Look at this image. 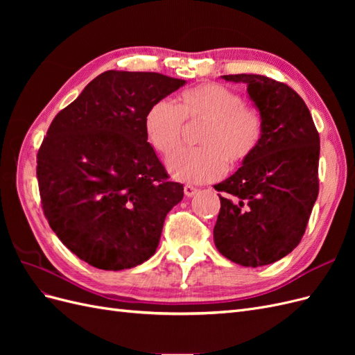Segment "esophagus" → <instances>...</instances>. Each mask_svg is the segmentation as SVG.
<instances>
[{
    "instance_id": "1",
    "label": "esophagus",
    "mask_w": 355,
    "mask_h": 355,
    "mask_svg": "<svg viewBox=\"0 0 355 355\" xmlns=\"http://www.w3.org/2000/svg\"><path fill=\"white\" fill-rule=\"evenodd\" d=\"M197 188L196 187H192V185H185L184 187V192H185V196L187 197H192V196H196L197 194Z\"/></svg>"
}]
</instances>
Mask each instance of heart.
<instances>
[{
    "label": "heart",
    "mask_w": 355,
    "mask_h": 355,
    "mask_svg": "<svg viewBox=\"0 0 355 355\" xmlns=\"http://www.w3.org/2000/svg\"><path fill=\"white\" fill-rule=\"evenodd\" d=\"M184 120L202 121L197 136L200 146L180 149L167 161L171 178L188 184L219 179L231 167L249 159L262 137V120L244 106L241 96L218 83L187 89L175 101H158L149 106L144 128L155 151L170 155L179 146Z\"/></svg>",
    "instance_id": "b5f03b06"
}]
</instances>
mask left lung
Here are the masks:
<instances>
[{
    "label": "left lung",
    "mask_w": 355,
    "mask_h": 355,
    "mask_svg": "<svg viewBox=\"0 0 355 355\" xmlns=\"http://www.w3.org/2000/svg\"><path fill=\"white\" fill-rule=\"evenodd\" d=\"M244 83L259 111L262 137L253 155L214 189L225 192L214 245L243 266L270 265L288 254L305 232L318 196L320 137L302 98L263 75H223Z\"/></svg>",
    "instance_id": "left-lung-1"
}]
</instances>
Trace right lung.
I'll return each mask as SVG.
<instances>
[{
    "instance_id": "add662e5",
    "label": "right lung",
    "mask_w": 355,
    "mask_h": 355,
    "mask_svg": "<svg viewBox=\"0 0 355 355\" xmlns=\"http://www.w3.org/2000/svg\"><path fill=\"white\" fill-rule=\"evenodd\" d=\"M157 72L106 71L51 121L37 155L50 228L81 261L121 271L151 257L184 198L149 145V106L185 85Z\"/></svg>"
}]
</instances>
